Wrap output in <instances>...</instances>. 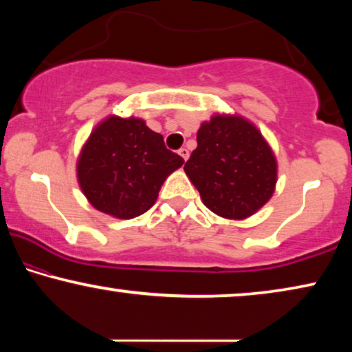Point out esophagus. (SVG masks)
<instances>
[{
    "label": "esophagus",
    "instance_id": "obj_1",
    "mask_svg": "<svg viewBox=\"0 0 352 352\" xmlns=\"http://www.w3.org/2000/svg\"><path fill=\"white\" fill-rule=\"evenodd\" d=\"M177 152H179V155H181L182 158H184V160H187V158H189V151H187L186 147H181Z\"/></svg>",
    "mask_w": 352,
    "mask_h": 352
}]
</instances>
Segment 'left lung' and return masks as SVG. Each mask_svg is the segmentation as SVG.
I'll return each instance as SVG.
<instances>
[{
    "instance_id": "obj_1",
    "label": "left lung",
    "mask_w": 352,
    "mask_h": 352,
    "mask_svg": "<svg viewBox=\"0 0 352 352\" xmlns=\"http://www.w3.org/2000/svg\"><path fill=\"white\" fill-rule=\"evenodd\" d=\"M206 208L243 219L274 194L276 157L261 133L240 117L214 115L197 133V148L184 165Z\"/></svg>"
}]
</instances>
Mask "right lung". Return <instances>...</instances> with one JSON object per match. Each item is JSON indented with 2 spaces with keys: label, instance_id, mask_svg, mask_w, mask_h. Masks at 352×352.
Masks as SVG:
<instances>
[{
  "label": "right lung",
  "instance_id": "right-lung-1",
  "mask_svg": "<svg viewBox=\"0 0 352 352\" xmlns=\"http://www.w3.org/2000/svg\"><path fill=\"white\" fill-rule=\"evenodd\" d=\"M182 163L144 120L109 117L91 133L76 173L96 210L131 219L155 204L163 181Z\"/></svg>",
  "mask_w": 352,
  "mask_h": 352
}]
</instances>
